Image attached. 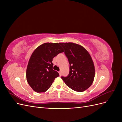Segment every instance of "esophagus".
<instances>
[{"label": "esophagus", "instance_id": "esophagus-1", "mask_svg": "<svg viewBox=\"0 0 122 122\" xmlns=\"http://www.w3.org/2000/svg\"><path fill=\"white\" fill-rule=\"evenodd\" d=\"M58 73H59V74H60V75L61 76V71H59V72H58Z\"/></svg>", "mask_w": 122, "mask_h": 122}]
</instances>
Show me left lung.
<instances>
[{
	"instance_id": "8db88e82",
	"label": "left lung",
	"mask_w": 122,
	"mask_h": 122,
	"mask_svg": "<svg viewBox=\"0 0 122 122\" xmlns=\"http://www.w3.org/2000/svg\"><path fill=\"white\" fill-rule=\"evenodd\" d=\"M70 64L67 76L61 78L72 90L81 92L93 83L95 67L91 55L82 46L73 43H61Z\"/></svg>"
}]
</instances>
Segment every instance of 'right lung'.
<instances>
[{"instance_id":"obj_1","label":"right lung","mask_w":122,"mask_h":122,"mask_svg":"<svg viewBox=\"0 0 122 122\" xmlns=\"http://www.w3.org/2000/svg\"><path fill=\"white\" fill-rule=\"evenodd\" d=\"M64 50L60 43H46L42 44L32 53L26 70L27 82L37 93L46 92L55 78L60 76L53 69L54 57Z\"/></svg>"}]
</instances>
